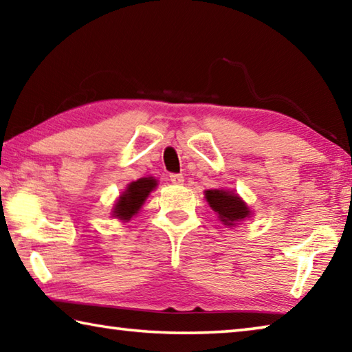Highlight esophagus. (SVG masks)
I'll list each match as a JSON object with an SVG mask.
<instances>
[{
  "label": "esophagus",
  "instance_id": "1",
  "mask_svg": "<svg viewBox=\"0 0 352 352\" xmlns=\"http://www.w3.org/2000/svg\"><path fill=\"white\" fill-rule=\"evenodd\" d=\"M170 182L174 184H183L184 177L182 174H170Z\"/></svg>",
  "mask_w": 352,
  "mask_h": 352
}]
</instances>
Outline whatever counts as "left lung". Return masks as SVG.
I'll list each match as a JSON object with an SVG mask.
<instances>
[{"instance_id":"1","label":"left lung","mask_w":352,"mask_h":352,"mask_svg":"<svg viewBox=\"0 0 352 352\" xmlns=\"http://www.w3.org/2000/svg\"><path fill=\"white\" fill-rule=\"evenodd\" d=\"M205 199L226 226H233L237 222L252 217V211L245 201L233 190L208 189L205 190Z\"/></svg>"}]
</instances>
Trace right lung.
Instances as JSON below:
<instances>
[{"label": "right lung", "instance_id": "obj_1", "mask_svg": "<svg viewBox=\"0 0 352 352\" xmlns=\"http://www.w3.org/2000/svg\"><path fill=\"white\" fill-rule=\"evenodd\" d=\"M157 188V180L153 177H144L132 182L127 189L119 195L115 206H113V217L119 220H130L144 205L148 194Z\"/></svg>", "mask_w": 352, "mask_h": 352}]
</instances>
